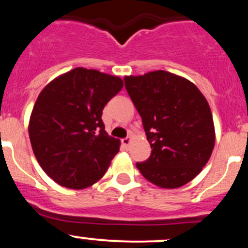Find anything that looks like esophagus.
Wrapping results in <instances>:
<instances>
[{
  "label": "esophagus",
  "mask_w": 248,
  "mask_h": 248,
  "mask_svg": "<svg viewBox=\"0 0 248 248\" xmlns=\"http://www.w3.org/2000/svg\"><path fill=\"white\" fill-rule=\"evenodd\" d=\"M130 142H132V139H130V138H124V139H122V140H121L122 146H124V148H126V149L128 147H129Z\"/></svg>",
  "instance_id": "esophagus-1"
}]
</instances>
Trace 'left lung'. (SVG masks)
<instances>
[{
  "mask_svg": "<svg viewBox=\"0 0 248 248\" xmlns=\"http://www.w3.org/2000/svg\"><path fill=\"white\" fill-rule=\"evenodd\" d=\"M124 86L142 118L152 154L136 163L162 189L192 181L211 156L216 141L209 102L193 82L163 70L126 76Z\"/></svg>",
  "mask_w": 248,
  "mask_h": 248,
  "instance_id": "obj_1",
  "label": "left lung"
}]
</instances>
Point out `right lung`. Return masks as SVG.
<instances>
[{"mask_svg":"<svg viewBox=\"0 0 248 248\" xmlns=\"http://www.w3.org/2000/svg\"><path fill=\"white\" fill-rule=\"evenodd\" d=\"M124 86L120 77L76 67L39 93L29 121L39 166L59 186L85 189L100 179L120 149L105 130V105Z\"/></svg>","mask_w":248,"mask_h":248,"instance_id":"right-lung-1","label":"right lung"}]
</instances>
